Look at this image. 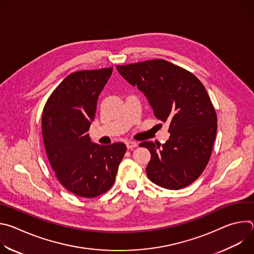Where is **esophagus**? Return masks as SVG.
I'll use <instances>...</instances> for the list:
<instances>
[{"label": "esophagus", "mask_w": 254, "mask_h": 254, "mask_svg": "<svg viewBox=\"0 0 254 254\" xmlns=\"http://www.w3.org/2000/svg\"><path fill=\"white\" fill-rule=\"evenodd\" d=\"M126 144H127V148L128 150H130V149H133V148L137 147V143H136V142H134V141H130V140L127 141V142H126Z\"/></svg>", "instance_id": "esophagus-1"}]
</instances>
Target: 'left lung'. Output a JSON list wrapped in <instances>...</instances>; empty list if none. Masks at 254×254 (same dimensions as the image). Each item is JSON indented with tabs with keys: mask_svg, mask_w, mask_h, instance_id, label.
I'll list each match as a JSON object with an SVG mask.
<instances>
[{
	"mask_svg": "<svg viewBox=\"0 0 254 254\" xmlns=\"http://www.w3.org/2000/svg\"><path fill=\"white\" fill-rule=\"evenodd\" d=\"M117 68L146 95L155 117L170 124L165 143H139L151 153L149 179L169 190L192 184L209 162L217 131V116L204 85L188 70L163 59Z\"/></svg>",
	"mask_w": 254,
	"mask_h": 254,
	"instance_id": "1",
	"label": "left lung"
}]
</instances>
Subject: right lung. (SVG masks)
<instances>
[{
    "label": "right lung",
    "mask_w": 254,
    "mask_h": 254,
    "mask_svg": "<svg viewBox=\"0 0 254 254\" xmlns=\"http://www.w3.org/2000/svg\"><path fill=\"white\" fill-rule=\"evenodd\" d=\"M113 67L69 74L49 96L42 133L49 163L60 184L83 198H94L114 185L127 152L124 142L94 143L87 133L97 99Z\"/></svg>",
    "instance_id": "1"
}]
</instances>
